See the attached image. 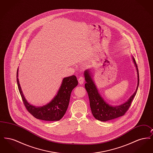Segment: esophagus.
I'll use <instances>...</instances> for the list:
<instances>
[{"label": "esophagus", "mask_w": 153, "mask_h": 153, "mask_svg": "<svg viewBox=\"0 0 153 153\" xmlns=\"http://www.w3.org/2000/svg\"><path fill=\"white\" fill-rule=\"evenodd\" d=\"M84 82V79L83 78V77L80 76V77L79 78V83L80 84H82Z\"/></svg>", "instance_id": "34e87169"}]
</instances>
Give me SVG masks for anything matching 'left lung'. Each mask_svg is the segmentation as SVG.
I'll return each mask as SVG.
<instances>
[{"label": "left lung", "mask_w": 153, "mask_h": 153, "mask_svg": "<svg viewBox=\"0 0 153 153\" xmlns=\"http://www.w3.org/2000/svg\"><path fill=\"white\" fill-rule=\"evenodd\" d=\"M132 60L137 72V87L135 92L127 102L118 105L114 106L112 105H110L104 100L102 95L99 92L96 85H95L94 80L92 79L93 77L91 70L87 69L84 71V74L85 77V80L86 81V83L85 84V88L87 91L88 95L89 96L90 107L94 117L97 120L102 122H106L109 120L116 119L117 117L124 115L127 111L130 108L131 102L137 92L139 83L138 66L136 64L135 60L133 57Z\"/></svg>", "instance_id": "8db88e82"}]
</instances>
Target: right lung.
<instances>
[{"mask_svg":"<svg viewBox=\"0 0 153 153\" xmlns=\"http://www.w3.org/2000/svg\"><path fill=\"white\" fill-rule=\"evenodd\" d=\"M18 77V69L16 81L19 93L26 109L36 119L46 121H57L64 117L68 107L71 92L78 85V81L74 75L64 78L58 92L51 101L43 106L36 107L30 104L25 99Z\"/></svg>","mask_w":153,"mask_h":153,"instance_id":"right-lung-1","label":"right lung"}]
</instances>
